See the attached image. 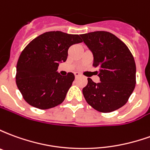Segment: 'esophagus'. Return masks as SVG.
<instances>
[{
    "instance_id": "obj_1",
    "label": "esophagus",
    "mask_w": 150,
    "mask_h": 150,
    "mask_svg": "<svg viewBox=\"0 0 150 150\" xmlns=\"http://www.w3.org/2000/svg\"><path fill=\"white\" fill-rule=\"evenodd\" d=\"M75 78H78V77L80 76V74H79V72H75Z\"/></svg>"
}]
</instances>
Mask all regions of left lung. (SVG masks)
Here are the masks:
<instances>
[{"mask_svg": "<svg viewBox=\"0 0 150 150\" xmlns=\"http://www.w3.org/2000/svg\"><path fill=\"white\" fill-rule=\"evenodd\" d=\"M94 56L93 67L100 82L90 78L83 88L89 105L100 112L119 109L128 102L136 86L134 58L122 41L107 31H96L80 35Z\"/></svg>", "mask_w": 150, "mask_h": 150, "instance_id": "left-lung-1", "label": "left lung"}]
</instances>
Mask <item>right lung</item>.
<instances>
[{
  "label": "right lung",
  "instance_id": "obj_1",
  "mask_svg": "<svg viewBox=\"0 0 150 150\" xmlns=\"http://www.w3.org/2000/svg\"><path fill=\"white\" fill-rule=\"evenodd\" d=\"M82 42L78 34L50 31L25 47L17 63L16 83L28 104L42 110L62 104L75 75L62 76L59 63L67 60L70 46Z\"/></svg>",
  "mask_w": 150,
  "mask_h": 150
}]
</instances>
